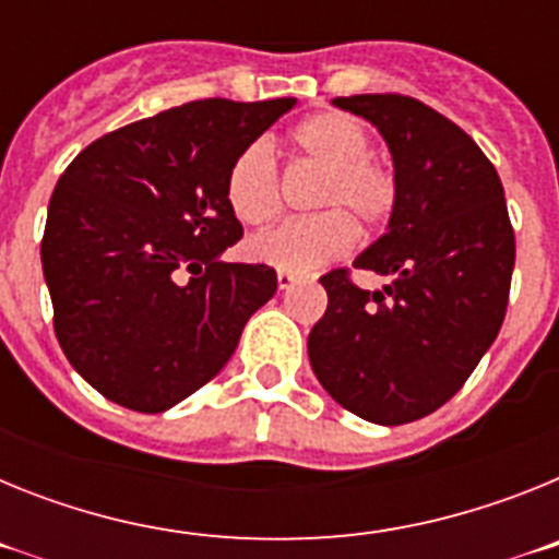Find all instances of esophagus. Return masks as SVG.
I'll use <instances>...</instances> for the list:
<instances>
[{
	"label": "esophagus",
	"mask_w": 559,
	"mask_h": 559,
	"mask_svg": "<svg viewBox=\"0 0 559 559\" xmlns=\"http://www.w3.org/2000/svg\"><path fill=\"white\" fill-rule=\"evenodd\" d=\"M296 283H299V276L296 274H290V271H276V285H280V290L294 288Z\"/></svg>",
	"instance_id": "34e87169"
}]
</instances>
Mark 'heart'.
<instances>
[{
	"label": "heart",
	"mask_w": 559,
	"mask_h": 559,
	"mask_svg": "<svg viewBox=\"0 0 559 559\" xmlns=\"http://www.w3.org/2000/svg\"><path fill=\"white\" fill-rule=\"evenodd\" d=\"M294 156L322 167L316 181V215L285 221L276 229L249 240L251 260L280 271H313L344 257L358 240L360 226H378L392 215L397 179L389 167L369 156V131L347 111H319L290 131ZM226 199L237 221L263 226L283 210L280 170L265 142H251L229 167Z\"/></svg>",
	"instance_id": "heart-1"
}]
</instances>
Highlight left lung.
<instances>
[{
	"mask_svg": "<svg viewBox=\"0 0 559 559\" xmlns=\"http://www.w3.org/2000/svg\"><path fill=\"white\" fill-rule=\"evenodd\" d=\"M333 106L386 140L397 201L386 235L353 263L389 283L369 294L347 269L319 280L328 310L308 335L310 367L347 412L403 426L445 406L496 341L515 231L496 167L456 122L406 95L335 97Z\"/></svg>",
	"mask_w": 559,
	"mask_h": 559,
	"instance_id": "obj_1",
	"label": "left lung"
}]
</instances>
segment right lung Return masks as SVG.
I'll return each mask as SVG.
<instances>
[{
	"instance_id": "add662e5",
	"label": "right lung",
	"mask_w": 559,
	"mask_h": 559,
	"mask_svg": "<svg viewBox=\"0 0 559 559\" xmlns=\"http://www.w3.org/2000/svg\"><path fill=\"white\" fill-rule=\"evenodd\" d=\"M294 106L185 103L106 133L63 170L44 280L58 344L103 397L167 412L226 367L251 313L276 294L274 269L221 260L243 237L226 179Z\"/></svg>"
}]
</instances>
